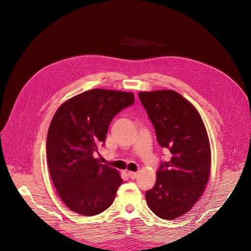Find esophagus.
Returning a JSON list of instances; mask_svg holds the SVG:
<instances>
[{
    "label": "esophagus",
    "mask_w": 251,
    "mask_h": 251,
    "mask_svg": "<svg viewBox=\"0 0 251 251\" xmlns=\"http://www.w3.org/2000/svg\"><path fill=\"white\" fill-rule=\"evenodd\" d=\"M127 174H128V176H129L131 179H136L137 176H138V173H136V172H128Z\"/></svg>",
    "instance_id": "esophagus-1"
}]
</instances>
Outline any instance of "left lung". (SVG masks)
Returning a JSON list of instances; mask_svg holds the SVG:
<instances>
[{"label": "left lung", "mask_w": 251, "mask_h": 251, "mask_svg": "<svg viewBox=\"0 0 251 251\" xmlns=\"http://www.w3.org/2000/svg\"><path fill=\"white\" fill-rule=\"evenodd\" d=\"M138 98L155 131L157 142L171 152L161 162L154 186L146 192L148 205L162 219L181 217L201 199L209 178L210 148L200 113L174 90L141 91Z\"/></svg>", "instance_id": "obj_1"}]
</instances>
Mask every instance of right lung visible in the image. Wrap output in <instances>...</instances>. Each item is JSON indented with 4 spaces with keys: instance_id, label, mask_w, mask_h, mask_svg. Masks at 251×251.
I'll list each match as a JSON object with an SVG mask.
<instances>
[{
    "instance_id": "right-lung-1",
    "label": "right lung",
    "mask_w": 251,
    "mask_h": 251,
    "mask_svg": "<svg viewBox=\"0 0 251 251\" xmlns=\"http://www.w3.org/2000/svg\"><path fill=\"white\" fill-rule=\"evenodd\" d=\"M134 103L131 92L95 88L65 101L51 119L47 157L52 183L73 212L96 216L114 201L123 180L94 157L113 118Z\"/></svg>"
}]
</instances>
